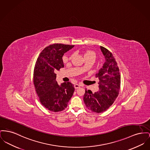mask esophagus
Instances as JSON below:
<instances>
[{
	"label": "esophagus",
	"mask_w": 150,
	"mask_h": 150,
	"mask_svg": "<svg viewBox=\"0 0 150 150\" xmlns=\"http://www.w3.org/2000/svg\"><path fill=\"white\" fill-rule=\"evenodd\" d=\"M80 86L79 85V84H76L74 85V87H75V89H78V88H79Z\"/></svg>",
	"instance_id": "esophagus-1"
}]
</instances>
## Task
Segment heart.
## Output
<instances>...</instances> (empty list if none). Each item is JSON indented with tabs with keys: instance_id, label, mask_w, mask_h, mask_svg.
<instances>
[{
	"instance_id": "1",
	"label": "heart",
	"mask_w": 150,
	"mask_h": 150,
	"mask_svg": "<svg viewBox=\"0 0 150 150\" xmlns=\"http://www.w3.org/2000/svg\"><path fill=\"white\" fill-rule=\"evenodd\" d=\"M84 57L85 59L86 58H93L94 59H95V58H96V54L95 52H93V51H91V50H88L84 54ZM85 67L84 66H83L81 68V71L85 70Z\"/></svg>"
}]
</instances>
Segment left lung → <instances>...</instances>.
Masks as SVG:
<instances>
[{
    "label": "left lung",
    "mask_w": 150,
    "mask_h": 150,
    "mask_svg": "<svg viewBox=\"0 0 150 150\" xmlns=\"http://www.w3.org/2000/svg\"><path fill=\"white\" fill-rule=\"evenodd\" d=\"M101 50L105 61L96 77L99 79L97 92L93 93L86 89L83 97L84 104L89 110L100 113L106 111L115 102L118 96L121 86L120 70L112 53L103 46Z\"/></svg>",
    "instance_id": "1"
}]
</instances>
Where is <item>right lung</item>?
Instances as JSON below:
<instances>
[{
	"instance_id": "obj_1",
	"label": "right lung",
	"mask_w": 150,
	"mask_h": 150,
	"mask_svg": "<svg viewBox=\"0 0 150 150\" xmlns=\"http://www.w3.org/2000/svg\"><path fill=\"white\" fill-rule=\"evenodd\" d=\"M74 45L54 44L47 46L39 55L33 73L36 93L42 105L49 110L61 112L67 108L75 88L70 82L60 86L56 81L57 70L64 67L62 57Z\"/></svg>"
}]
</instances>
